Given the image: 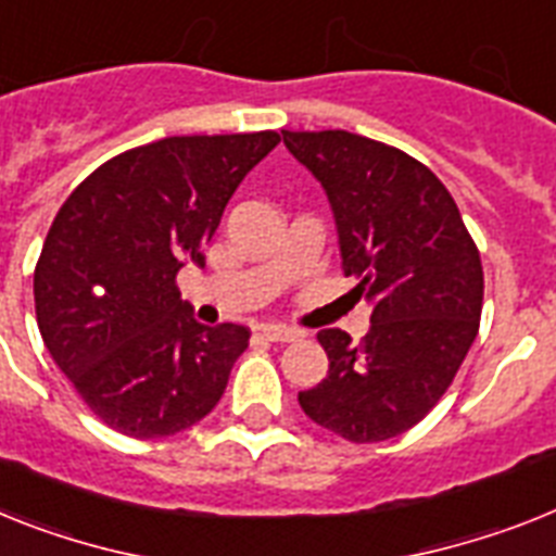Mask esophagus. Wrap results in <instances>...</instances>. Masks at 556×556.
<instances>
[{
  "instance_id": "34e87169",
  "label": "esophagus",
  "mask_w": 556,
  "mask_h": 556,
  "mask_svg": "<svg viewBox=\"0 0 556 556\" xmlns=\"http://www.w3.org/2000/svg\"><path fill=\"white\" fill-rule=\"evenodd\" d=\"M258 332L264 334L267 341H275V343H289V341H298V338H301L295 329L281 327V324H261Z\"/></svg>"
}]
</instances>
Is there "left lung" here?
I'll list each match as a JSON object with an SVG mask.
<instances>
[{"mask_svg": "<svg viewBox=\"0 0 556 556\" xmlns=\"http://www.w3.org/2000/svg\"><path fill=\"white\" fill-rule=\"evenodd\" d=\"M281 132L327 190L343 273L371 304L361 343L320 329L329 375L298 403L352 443L397 438L438 406L475 343L480 252L443 181L409 153L346 130Z\"/></svg>", "mask_w": 556, "mask_h": 556, "instance_id": "left-lung-1", "label": "left lung"}]
</instances>
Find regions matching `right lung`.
Masks as SVG:
<instances>
[{"label":"right lung","instance_id":"add662e5","mask_svg":"<svg viewBox=\"0 0 556 556\" xmlns=\"http://www.w3.org/2000/svg\"><path fill=\"white\" fill-rule=\"evenodd\" d=\"M278 141L261 130L132 147L96 167L50 224L34 269L36 324L110 429L169 438L222 401L250 329L199 324L176 275L204 264L227 201Z\"/></svg>","mask_w":556,"mask_h":556}]
</instances>
